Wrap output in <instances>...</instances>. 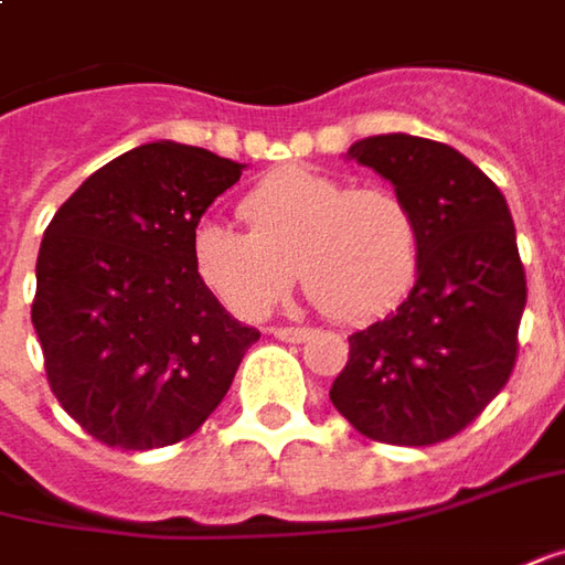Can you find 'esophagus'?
<instances>
[{
	"label": "esophagus",
	"instance_id": "34e87169",
	"mask_svg": "<svg viewBox=\"0 0 565 565\" xmlns=\"http://www.w3.org/2000/svg\"><path fill=\"white\" fill-rule=\"evenodd\" d=\"M271 334H275L278 341H287V343H302L312 338V331H309V328H271Z\"/></svg>",
	"mask_w": 565,
	"mask_h": 565
}]
</instances>
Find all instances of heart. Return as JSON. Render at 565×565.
Returning a JSON list of instances; mask_svg holds the SVG:
<instances>
[{
  "instance_id": "heart-1",
  "label": "heart",
  "mask_w": 565,
  "mask_h": 565,
  "mask_svg": "<svg viewBox=\"0 0 565 565\" xmlns=\"http://www.w3.org/2000/svg\"><path fill=\"white\" fill-rule=\"evenodd\" d=\"M249 231L203 218L193 268L241 319H263L297 278L331 319L365 324L387 316L422 268V227L384 186H350L312 168H281L241 200Z\"/></svg>"
}]
</instances>
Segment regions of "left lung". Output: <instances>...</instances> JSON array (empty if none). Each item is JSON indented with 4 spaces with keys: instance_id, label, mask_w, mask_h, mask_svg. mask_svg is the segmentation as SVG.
<instances>
[{
    "instance_id": "1",
    "label": "left lung",
    "mask_w": 565,
    "mask_h": 565,
    "mask_svg": "<svg viewBox=\"0 0 565 565\" xmlns=\"http://www.w3.org/2000/svg\"><path fill=\"white\" fill-rule=\"evenodd\" d=\"M347 159L416 212L422 268L391 316L350 334L331 403L365 438L428 447L462 431L513 372L525 309L513 215L494 181L438 140L379 134Z\"/></svg>"
}]
</instances>
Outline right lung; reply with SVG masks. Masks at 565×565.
Wrapping results in <instances>:
<instances>
[{
    "label": "right lung",
    "mask_w": 565,
    "mask_h": 565,
    "mask_svg": "<svg viewBox=\"0 0 565 565\" xmlns=\"http://www.w3.org/2000/svg\"><path fill=\"white\" fill-rule=\"evenodd\" d=\"M241 162L156 140L93 171L43 234L30 319L62 409L121 450L190 438L259 331L193 268V231Z\"/></svg>",
    "instance_id": "1"
}]
</instances>
